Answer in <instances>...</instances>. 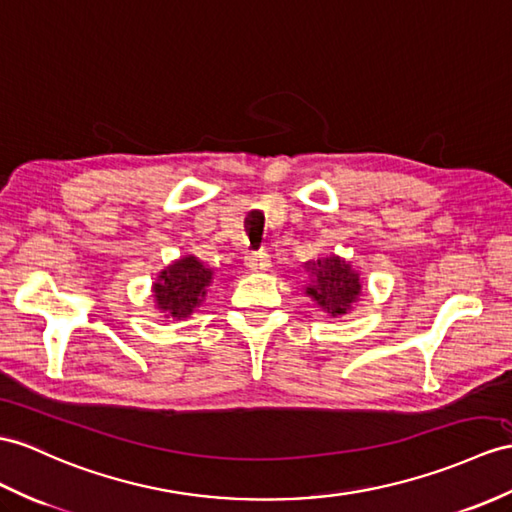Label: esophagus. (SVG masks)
<instances>
[{
	"label": "esophagus",
	"mask_w": 512,
	"mask_h": 512,
	"mask_svg": "<svg viewBox=\"0 0 512 512\" xmlns=\"http://www.w3.org/2000/svg\"><path fill=\"white\" fill-rule=\"evenodd\" d=\"M245 265L252 271H267L271 267V256L265 249H258V252H252L245 258Z\"/></svg>",
	"instance_id": "1"
}]
</instances>
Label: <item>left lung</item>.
I'll return each mask as SVG.
<instances>
[{
    "label": "left lung",
    "mask_w": 512,
    "mask_h": 512,
    "mask_svg": "<svg viewBox=\"0 0 512 512\" xmlns=\"http://www.w3.org/2000/svg\"><path fill=\"white\" fill-rule=\"evenodd\" d=\"M308 284L304 286L306 297L313 299L328 317L336 319L350 313L363 295L360 273L352 269L341 256H321L306 267Z\"/></svg>",
    "instance_id": "left-lung-1"
}]
</instances>
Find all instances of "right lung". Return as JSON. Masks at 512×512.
I'll use <instances>...</instances> for the list:
<instances>
[{
  "label": "right lung",
  "mask_w": 512,
  "mask_h": 512,
  "mask_svg": "<svg viewBox=\"0 0 512 512\" xmlns=\"http://www.w3.org/2000/svg\"><path fill=\"white\" fill-rule=\"evenodd\" d=\"M215 271L208 269L202 260L186 254L173 260L158 273L152 284L154 304L167 319L184 321L204 304Z\"/></svg>",
  "instance_id": "add662e5"
}]
</instances>
